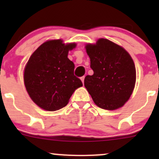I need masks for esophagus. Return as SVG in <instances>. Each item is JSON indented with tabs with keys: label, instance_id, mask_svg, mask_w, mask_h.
I'll return each instance as SVG.
<instances>
[{
	"label": "esophagus",
	"instance_id": "obj_1",
	"mask_svg": "<svg viewBox=\"0 0 159 159\" xmlns=\"http://www.w3.org/2000/svg\"><path fill=\"white\" fill-rule=\"evenodd\" d=\"M84 78H85V76H83V77L81 78V80L82 83H83V84H84Z\"/></svg>",
	"mask_w": 159,
	"mask_h": 159
}]
</instances>
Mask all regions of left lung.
Masks as SVG:
<instances>
[{"mask_svg":"<svg viewBox=\"0 0 159 159\" xmlns=\"http://www.w3.org/2000/svg\"><path fill=\"white\" fill-rule=\"evenodd\" d=\"M93 75H87L84 86L98 107L116 110L130 98L136 81L132 57L123 47L107 39L85 46Z\"/></svg>","mask_w":159,"mask_h":159,"instance_id":"obj_1","label":"left lung"}]
</instances>
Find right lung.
I'll list each match as a JSON object with an SVG mask.
<instances>
[{
    "label": "right lung",
    "instance_id": "1",
    "mask_svg": "<svg viewBox=\"0 0 159 159\" xmlns=\"http://www.w3.org/2000/svg\"><path fill=\"white\" fill-rule=\"evenodd\" d=\"M75 43L48 40L29 58L24 72L27 92L34 103L45 111L62 108L82 82L74 75L75 65L68 57Z\"/></svg>",
    "mask_w": 159,
    "mask_h": 159
}]
</instances>
